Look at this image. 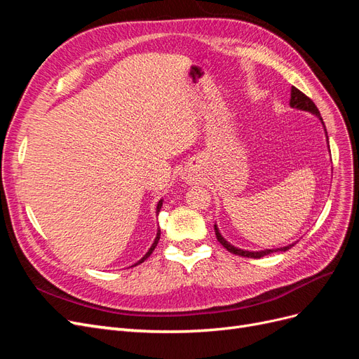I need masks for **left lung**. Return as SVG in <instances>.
<instances>
[{
	"mask_svg": "<svg viewBox=\"0 0 359 359\" xmlns=\"http://www.w3.org/2000/svg\"><path fill=\"white\" fill-rule=\"evenodd\" d=\"M289 106H291L292 109H297V110H303V111H309L311 114H315L316 118H319L320 123L323 125V131H325V137H327V143H328V133L325 130V123H323L322 121V116L318 110V107L315 106V102L311 101L309 97H306L302 90H298L295 86L291 88V100H289ZM328 150H330V144H328ZM331 154V152H330ZM215 233H216V238L217 241L221 243V245L229 250L231 253H234V255H238V257H246V258H262L265 255H270V253L273 252H286L287 249H291L295 243H291V245L287 246H283V248H276V249H264V250H246V249H240V248H236L234 245H231L229 241H226L222 234L219 233V228L217 225L215 224Z\"/></svg>",
	"mask_w": 359,
	"mask_h": 359,
	"instance_id": "obj_1",
	"label": "left lung"
}]
</instances>
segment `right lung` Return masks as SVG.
<instances>
[{"label":"right lung","mask_w":359,"mask_h":359,"mask_svg":"<svg viewBox=\"0 0 359 359\" xmlns=\"http://www.w3.org/2000/svg\"><path fill=\"white\" fill-rule=\"evenodd\" d=\"M163 201H164V200H159V201H158V205H156V216H158V215H159V212H161V207H163ZM159 237H161V229L158 228V231H156V237H155V240H154V243H152V246H150V249L146 252V255H144L142 259H138V261L133 265V267H135V265H138V264L144 262V259H147V258L150 257V253H152V252L155 250V248H156V245H158Z\"/></svg>","instance_id":"right-lung-1"}]
</instances>
